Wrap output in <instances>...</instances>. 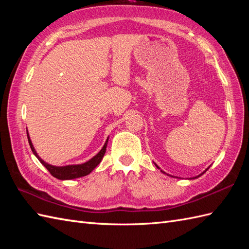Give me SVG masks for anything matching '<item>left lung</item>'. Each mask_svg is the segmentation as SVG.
Segmentation results:
<instances>
[{"label": "left lung", "mask_w": 249, "mask_h": 249, "mask_svg": "<svg viewBox=\"0 0 249 249\" xmlns=\"http://www.w3.org/2000/svg\"><path fill=\"white\" fill-rule=\"evenodd\" d=\"M155 166H156V167H157V168H158V169H160V167H158V166H157V165H156V163H155ZM208 169H209V168H208ZM208 169H205V171H208ZM160 171H161V172H162V173H166V172H163V171H162V170H160ZM205 171H203V172H202V173H201V174H203V173H204V172H205ZM201 174H199V176H198V177H200V176H201ZM198 177H197V178H198Z\"/></svg>", "instance_id": "8db88e82"}]
</instances>
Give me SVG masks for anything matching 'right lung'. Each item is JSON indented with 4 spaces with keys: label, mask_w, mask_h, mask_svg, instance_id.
<instances>
[{
    "label": "right lung",
    "mask_w": 249,
    "mask_h": 249,
    "mask_svg": "<svg viewBox=\"0 0 249 249\" xmlns=\"http://www.w3.org/2000/svg\"><path fill=\"white\" fill-rule=\"evenodd\" d=\"M26 135H28V140H29L31 150H32V152H33V154L37 158H38V160L47 168V170L51 173V176H53L54 178H59V179H72V178L86 177V176H88V174L91 173L94 169L99 165V162L102 161L103 157L106 153V147H107L108 139H109V137H108L107 140H106V142H105L104 146H103V149L100 150L94 157H92L91 160H88L87 162L80 163V165H68V166L57 167V166L49 165V163H47L45 160H41V158L38 156V154L36 153L33 144H32V141L30 139L28 131H26Z\"/></svg>",
    "instance_id": "1"
}]
</instances>
